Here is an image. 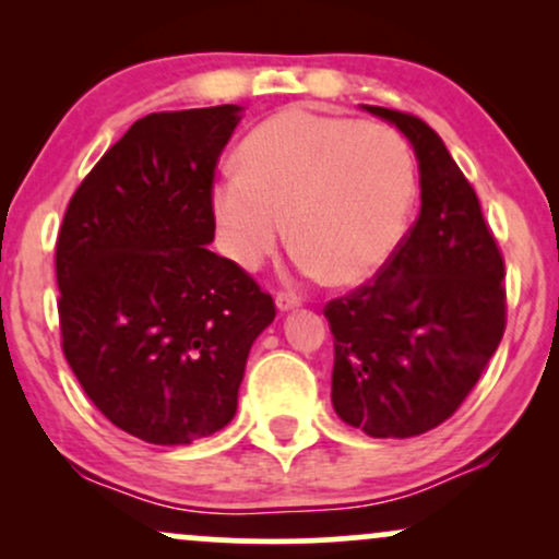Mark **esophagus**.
<instances>
[{
  "label": "esophagus",
  "instance_id": "34e87169",
  "mask_svg": "<svg viewBox=\"0 0 559 559\" xmlns=\"http://www.w3.org/2000/svg\"><path fill=\"white\" fill-rule=\"evenodd\" d=\"M301 299L297 297V294H288V292H278L275 294V307H278L281 312L292 310V307H299Z\"/></svg>",
  "mask_w": 559,
  "mask_h": 559
}]
</instances>
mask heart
Segmentation results:
<instances>
[{
  "mask_svg": "<svg viewBox=\"0 0 559 559\" xmlns=\"http://www.w3.org/2000/svg\"><path fill=\"white\" fill-rule=\"evenodd\" d=\"M415 165L396 131L292 107L260 123L213 189L228 258L258 267L284 239L297 265L333 284L376 273L407 223Z\"/></svg>",
  "mask_w": 559,
  "mask_h": 559,
  "instance_id": "heart-1",
  "label": "heart"
}]
</instances>
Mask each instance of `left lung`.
<instances>
[{
	"label": "left lung",
	"instance_id": "1",
	"mask_svg": "<svg viewBox=\"0 0 559 559\" xmlns=\"http://www.w3.org/2000/svg\"><path fill=\"white\" fill-rule=\"evenodd\" d=\"M413 141L420 215L370 281L323 307L333 409L373 439L420 436L457 413L507 325L504 258L471 181L418 115L368 107Z\"/></svg>",
	"mask_w": 559,
	"mask_h": 559
}]
</instances>
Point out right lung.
Masks as SVG:
<instances>
[{
    "mask_svg": "<svg viewBox=\"0 0 559 559\" xmlns=\"http://www.w3.org/2000/svg\"><path fill=\"white\" fill-rule=\"evenodd\" d=\"M236 105L152 112L83 178L57 234L60 336L107 420L150 444H191L236 415L249 349L275 301L217 258L215 168Z\"/></svg>",
    "mask_w": 559,
    "mask_h": 559,
    "instance_id": "right-lung-1",
    "label": "right lung"
}]
</instances>
